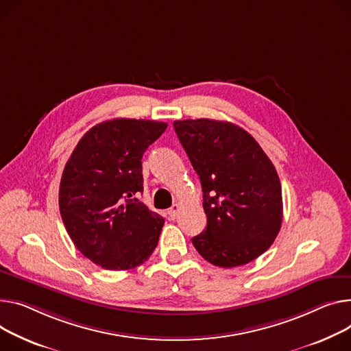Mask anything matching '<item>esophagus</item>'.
<instances>
[{
    "label": "esophagus",
    "instance_id": "1",
    "mask_svg": "<svg viewBox=\"0 0 351 351\" xmlns=\"http://www.w3.org/2000/svg\"><path fill=\"white\" fill-rule=\"evenodd\" d=\"M178 212H179V204L175 203L169 210H168V216L171 220H175L176 216H178Z\"/></svg>",
    "mask_w": 351,
    "mask_h": 351
}]
</instances>
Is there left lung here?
<instances>
[{"instance_id":"obj_1","label":"left lung","mask_w":351,"mask_h":351,"mask_svg":"<svg viewBox=\"0 0 351 351\" xmlns=\"http://www.w3.org/2000/svg\"><path fill=\"white\" fill-rule=\"evenodd\" d=\"M173 127L203 191L207 226L192 239L195 248L223 268L258 258L282 224V189L272 162L236 124L200 119Z\"/></svg>"}]
</instances>
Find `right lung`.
Wrapping results in <instances>:
<instances>
[{"instance_id": "add662e5", "label": "right lung", "mask_w": 351, "mask_h": 351, "mask_svg": "<svg viewBox=\"0 0 351 351\" xmlns=\"http://www.w3.org/2000/svg\"><path fill=\"white\" fill-rule=\"evenodd\" d=\"M167 127L132 119L100 123L66 162L59 188L63 224L77 250L104 269L141 265L158 244L165 220L136 195L144 191L143 155Z\"/></svg>"}]
</instances>
